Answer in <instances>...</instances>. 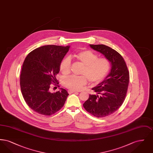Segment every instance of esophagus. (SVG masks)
Masks as SVG:
<instances>
[{
  "label": "esophagus",
  "mask_w": 153,
  "mask_h": 153,
  "mask_svg": "<svg viewBox=\"0 0 153 153\" xmlns=\"http://www.w3.org/2000/svg\"><path fill=\"white\" fill-rule=\"evenodd\" d=\"M68 92L69 94H72V93H76V92H77L76 91H73V90H71V89L68 90Z\"/></svg>",
  "instance_id": "34e87169"
}]
</instances>
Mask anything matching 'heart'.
Wrapping results in <instances>:
<instances>
[{"mask_svg": "<svg viewBox=\"0 0 153 153\" xmlns=\"http://www.w3.org/2000/svg\"><path fill=\"white\" fill-rule=\"evenodd\" d=\"M74 58L83 65L81 74L82 76L67 77L64 80L66 87L73 91H80L87 82V79L93 83L99 82L108 74L110 70V62L105 58H98L93 51L85 50L74 54ZM71 59L69 57L64 58L59 65L61 73L67 74L70 72Z\"/></svg>", "mask_w": 153, "mask_h": 153, "instance_id": "heart-1", "label": "heart"}]
</instances>
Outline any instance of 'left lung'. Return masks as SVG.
<instances>
[{
    "mask_svg": "<svg viewBox=\"0 0 153 153\" xmlns=\"http://www.w3.org/2000/svg\"><path fill=\"white\" fill-rule=\"evenodd\" d=\"M89 45L109 60L111 69L104 80L92 89L97 95H89L83 106L95 117H107L119 109L124 101L129 83V72L124 59L117 51L104 45Z\"/></svg>",
    "mask_w": 153,
    "mask_h": 153,
    "instance_id": "obj_1",
    "label": "left lung"
}]
</instances>
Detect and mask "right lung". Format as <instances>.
<instances>
[{"mask_svg":"<svg viewBox=\"0 0 153 153\" xmlns=\"http://www.w3.org/2000/svg\"><path fill=\"white\" fill-rule=\"evenodd\" d=\"M70 46L45 45L28 54L20 76L23 97L31 109L44 115H51L64 105L68 93L61 88L51 93V84L57 82L61 61ZM54 85H56V84Z\"/></svg>","mask_w":153,"mask_h":153,"instance_id":"right-lung-1","label":"right lung"}]
</instances>
